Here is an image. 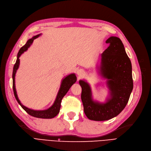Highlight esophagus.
Wrapping results in <instances>:
<instances>
[{
    "label": "esophagus",
    "instance_id": "34e87169",
    "mask_svg": "<svg viewBox=\"0 0 151 151\" xmlns=\"http://www.w3.org/2000/svg\"><path fill=\"white\" fill-rule=\"evenodd\" d=\"M77 75L79 76H82L84 75V72L83 70H78L77 72Z\"/></svg>",
    "mask_w": 151,
    "mask_h": 151
}]
</instances>
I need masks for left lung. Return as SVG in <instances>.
Wrapping results in <instances>:
<instances>
[{"label":"left lung","mask_w":151,"mask_h":151,"mask_svg":"<svg viewBox=\"0 0 151 151\" xmlns=\"http://www.w3.org/2000/svg\"><path fill=\"white\" fill-rule=\"evenodd\" d=\"M109 47L101 55L100 73L110 89L111 98L105 104L94 101L91 88L84 81H79L82 88L81 100L88 119L106 121L117 116L124 109L133 90L132 67L123 42L117 37H111L105 42Z\"/></svg>","instance_id":"obj_1"}]
</instances>
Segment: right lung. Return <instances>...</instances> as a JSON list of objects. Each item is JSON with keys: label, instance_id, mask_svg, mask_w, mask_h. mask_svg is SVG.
I'll use <instances>...</instances> for the list:
<instances>
[{"label": "right lung", "instance_id": "right-lung-1", "mask_svg": "<svg viewBox=\"0 0 151 151\" xmlns=\"http://www.w3.org/2000/svg\"><path fill=\"white\" fill-rule=\"evenodd\" d=\"M40 34L37 35L31 38L28 40H27V43L24 45L23 47L20 48V50L18 53L17 56V60H16V62L14 64V67H13V92L14 95L16 98V100L18 102V104L21 105V107L25 110V111L30 114V116L35 117H38V118H42V119H51V118H53L56 116L58 115V114L60 112V109L61 107V102H62V100L63 98V96L66 95V93L69 90V89L77 81V77L74 74H71L70 75L67 76L65 78H64L62 82V84H61L60 88L59 89V91L58 93V95H57L56 99L55 101V103L53 104L51 107L49 108L47 110H44V111H34V110H32L30 109H28L25 106L23 105L20 101L19 100L17 94H16V91L15 88V74L16 70H18L19 65V58L20 56L22 55V53L26 51L28 48L30 46L32 43L33 42L34 40L36 38H37L38 37Z\"/></svg>", "mask_w": 151, "mask_h": 151}]
</instances>
